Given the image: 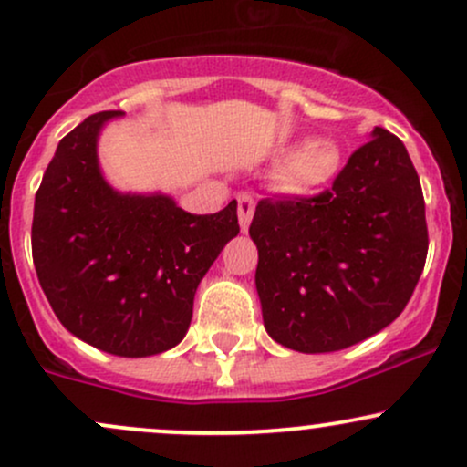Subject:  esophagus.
<instances>
[{
  "mask_svg": "<svg viewBox=\"0 0 467 467\" xmlns=\"http://www.w3.org/2000/svg\"><path fill=\"white\" fill-rule=\"evenodd\" d=\"M237 215H239L241 233H248L252 215H254V200H252L248 192H241L237 197Z\"/></svg>",
  "mask_w": 467,
  "mask_h": 467,
  "instance_id": "34e87169",
  "label": "esophagus"
}]
</instances>
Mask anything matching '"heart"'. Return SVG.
Here are the masks:
<instances>
[{"label": "heart", "instance_id": "1", "mask_svg": "<svg viewBox=\"0 0 467 467\" xmlns=\"http://www.w3.org/2000/svg\"><path fill=\"white\" fill-rule=\"evenodd\" d=\"M342 151L334 140L314 138L289 151L275 171V184L287 195H307L336 178Z\"/></svg>", "mask_w": 467, "mask_h": 467}]
</instances>
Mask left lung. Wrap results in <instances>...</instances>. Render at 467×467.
Instances as JSON below:
<instances>
[{
    "mask_svg": "<svg viewBox=\"0 0 467 467\" xmlns=\"http://www.w3.org/2000/svg\"><path fill=\"white\" fill-rule=\"evenodd\" d=\"M272 340L329 353L367 340L410 301L428 254L426 206L398 136L375 127L329 191L261 200L250 223Z\"/></svg>",
    "mask_w": 467,
    "mask_h": 467,
    "instance_id": "1",
    "label": "left lung"
}]
</instances>
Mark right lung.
I'll use <instances>...</instances> for the list:
<instances>
[{
	"instance_id": "right-lung-1",
	"label": "right lung",
	"mask_w": 467,
	"mask_h": 467,
	"mask_svg": "<svg viewBox=\"0 0 467 467\" xmlns=\"http://www.w3.org/2000/svg\"><path fill=\"white\" fill-rule=\"evenodd\" d=\"M122 111H100L58 142L35 197L32 259L72 336L120 358L173 349L195 292L239 234L237 202L191 215L162 192H120L99 164V136Z\"/></svg>"
}]
</instances>
